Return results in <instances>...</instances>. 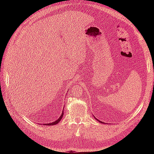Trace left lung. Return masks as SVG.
<instances>
[{"mask_svg":"<svg viewBox=\"0 0 154 154\" xmlns=\"http://www.w3.org/2000/svg\"><path fill=\"white\" fill-rule=\"evenodd\" d=\"M94 118H95V119H96L97 121H99V122H100V123H105L104 122H101V121H100L99 119H96V117H95V116H94Z\"/></svg>","mask_w":154,"mask_h":154,"instance_id":"obj_1","label":"left lung"}]
</instances>
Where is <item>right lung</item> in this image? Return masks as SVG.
Returning a JSON list of instances; mask_svg holds the SVG:
<instances>
[{"label": "right lung", "mask_w": 154, "mask_h": 154, "mask_svg": "<svg viewBox=\"0 0 154 154\" xmlns=\"http://www.w3.org/2000/svg\"><path fill=\"white\" fill-rule=\"evenodd\" d=\"M63 111H62V115L60 116V118L58 119H57L56 121H54V122H52V123H44V124H42L43 125H57L58 123H59L60 122V120H61L62 119V117H63ZM42 125V124H41Z\"/></svg>", "instance_id": "1"}]
</instances>
